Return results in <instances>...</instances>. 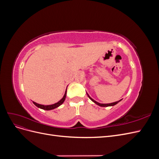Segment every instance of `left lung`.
I'll return each mask as SVG.
<instances>
[{
	"label": "left lung",
	"mask_w": 159,
	"mask_h": 159,
	"mask_svg": "<svg viewBox=\"0 0 159 159\" xmlns=\"http://www.w3.org/2000/svg\"><path fill=\"white\" fill-rule=\"evenodd\" d=\"M88 94V93H87ZM88 97H89V98L93 102H94L95 103H96L97 105H99V106H101V107H108V106H113V105H116L117 103H118L121 100H119V101H118V102H113V103H106V104H103V103H98V102H96V101H95L94 99H93L92 98H91L90 96L88 94Z\"/></svg>",
	"instance_id": "left-lung-1"
}]
</instances>
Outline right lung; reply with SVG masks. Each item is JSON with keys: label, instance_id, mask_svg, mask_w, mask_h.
<instances>
[{"label": "right lung", "instance_id": "add662e5", "mask_svg": "<svg viewBox=\"0 0 159 159\" xmlns=\"http://www.w3.org/2000/svg\"><path fill=\"white\" fill-rule=\"evenodd\" d=\"M66 92H67V91H66V92H65V94L64 95L63 98H62L61 100H60L58 102H57V103H56L54 104L49 105H44L38 104V103H37L36 102H32L38 108H40V109H44V110H52V109H55V108H56L57 107H59L60 105H61L62 103H64V102L65 99H66Z\"/></svg>", "mask_w": 159, "mask_h": 159}]
</instances>
